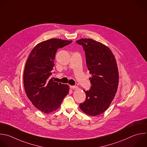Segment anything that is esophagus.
I'll use <instances>...</instances> for the list:
<instances>
[{"label": "esophagus", "mask_w": 147, "mask_h": 147, "mask_svg": "<svg viewBox=\"0 0 147 147\" xmlns=\"http://www.w3.org/2000/svg\"><path fill=\"white\" fill-rule=\"evenodd\" d=\"M70 89H76V88H77V86H73V85H70Z\"/></svg>", "instance_id": "esophagus-1"}]
</instances>
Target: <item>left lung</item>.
Returning a JSON list of instances; mask_svg holds the SVG:
<instances>
[{
  "label": "left lung",
  "mask_w": 147,
  "mask_h": 147,
  "mask_svg": "<svg viewBox=\"0 0 147 147\" xmlns=\"http://www.w3.org/2000/svg\"><path fill=\"white\" fill-rule=\"evenodd\" d=\"M76 42L82 46L86 63L92 77L89 90H84L85 101L80 104L86 114L96 116L103 113L109 107L117 93L119 73L117 62L110 49L91 38H81Z\"/></svg>",
  "instance_id": "left-lung-1"
}]
</instances>
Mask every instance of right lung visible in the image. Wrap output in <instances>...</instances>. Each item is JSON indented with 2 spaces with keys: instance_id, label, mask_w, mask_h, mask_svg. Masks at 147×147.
Wrapping results in <instances>:
<instances>
[{
  "instance_id": "add662e5",
  "label": "right lung",
  "mask_w": 147,
  "mask_h": 147,
  "mask_svg": "<svg viewBox=\"0 0 147 147\" xmlns=\"http://www.w3.org/2000/svg\"><path fill=\"white\" fill-rule=\"evenodd\" d=\"M71 42L59 38L40 42L26 61L23 77L25 92L33 105L44 113L57 110L69 93L67 85L54 82L49 77L52 74L57 50Z\"/></svg>"
}]
</instances>
